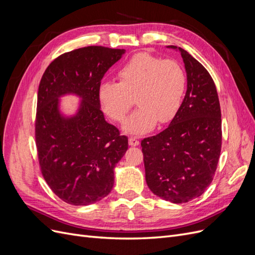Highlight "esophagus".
I'll use <instances>...</instances> for the list:
<instances>
[{"label":"esophagus","mask_w":255,"mask_h":255,"mask_svg":"<svg viewBox=\"0 0 255 255\" xmlns=\"http://www.w3.org/2000/svg\"><path fill=\"white\" fill-rule=\"evenodd\" d=\"M128 143H129V145L136 146V145L139 144V140H138V138H137V137H135V136H130V137L128 138Z\"/></svg>","instance_id":"esophagus-1"}]
</instances>
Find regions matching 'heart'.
Here are the masks:
<instances>
[{"instance_id":"b5f03b06","label":"heart","mask_w":255,"mask_h":255,"mask_svg":"<svg viewBox=\"0 0 255 255\" xmlns=\"http://www.w3.org/2000/svg\"><path fill=\"white\" fill-rule=\"evenodd\" d=\"M118 83H103L98 90L102 111L116 122H122L132 109H138L126 121L123 129L141 134L155 125H166L179 112L187 78L174 59H163L148 53L136 54L117 72Z\"/></svg>"}]
</instances>
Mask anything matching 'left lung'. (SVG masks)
Listing matches in <instances>:
<instances>
[{
  "label": "left lung",
  "instance_id": "1",
  "mask_svg": "<svg viewBox=\"0 0 255 255\" xmlns=\"http://www.w3.org/2000/svg\"><path fill=\"white\" fill-rule=\"evenodd\" d=\"M187 74L186 95L170 125L141 140L145 182L154 195L185 203L210 186L221 151V111L217 90L206 69L182 48Z\"/></svg>",
  "mask_w": 255,
  "mask_h": 255
}]
</instances>
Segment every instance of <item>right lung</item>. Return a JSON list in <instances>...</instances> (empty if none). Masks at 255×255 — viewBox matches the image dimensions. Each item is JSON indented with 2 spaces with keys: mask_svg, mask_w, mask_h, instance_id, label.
<instances>
[{
  "mask_svg": "<svg viewBox=\"0 0 255 255\" xmlns=\"http://www.w3.org/2000/svg\"><path fill=\"white\" fill-rule=\"evenodd\" d=\"M125 52L100 45L76 49L54 59L41 78L35 121L38 160L45 182L66 203L89 205L113 189L115 166L128 142L105 121L98 90ZM67 93L82 99L72 118L59 112L58 99Z\"/></svg>",
  "mask_w": 255,
  "mask_h": 255,
  "instance_id": "right-lung-1",
  "label": "right lung"
}]
</instances>
